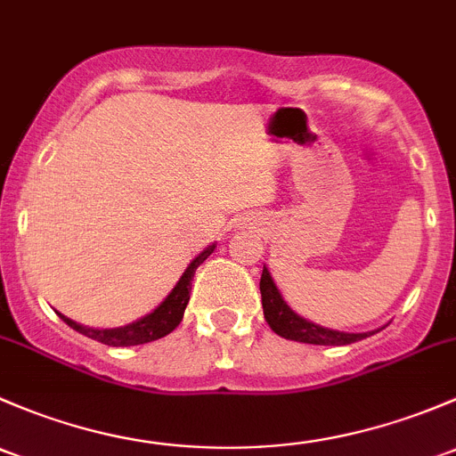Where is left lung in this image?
<instances>
[{"label":"left lung","mask_w":456,"mask_h":456,"mask_svg":"<svg viewBox=\"0 0 456 456\" xmlns=\"http://www.w3.org/2000/svg\"><path fill=\"white\" fill-rule=\"evenodd\" d=\"M259 288H261L263 314H265L267 325L272 327V331L279 333L281 338H288V340H297V342H307V345L338 346V345H351V342H358L362 340V338L373 336V333H345V331L325 330V327H318L314 325V322L297 316V314L285 305V300L281 298V292L276 289L267 267H263L261 272Z\"/></svg>","instance_id":"8db88e82"}]
</instances>
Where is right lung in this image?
<instances>
[{
	"mask_svg": "<svg viewBox=\"0 0 456 456\" xmlns=\"http://www.w3.org/2000/svg\"><path fill=\"white\" fill-rule=\"evenodd\" d=\"M215 246L206 248L200 256H195L193 263L186 267V272L182 274V279L177 281V285L173 288V292L168 294L167 298L162 300L159 307L153 309L149 316L140 318V321L131 322L126 327H118V330H89V327L77 325L69 318L61 316L65 322H68L72 330H77L83 336L92 338V340L102 342V345L110 346H131V345H144V342H153L158 338H164L167 333H171L177 325L182 322V316H184V309L189 305L191 298V281H193L195 270L201 265L210 255H213Z\"/></svg>",
	"mask_w": 456,
	"mask_h": 456,
	"instance_id": "right-lung-1",
	"label": "right lung"
}]
</instances>
